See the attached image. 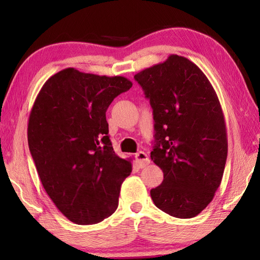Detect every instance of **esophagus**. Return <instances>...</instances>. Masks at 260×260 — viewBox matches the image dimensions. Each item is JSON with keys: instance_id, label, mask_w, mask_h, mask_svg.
<instances>
[{"instance_id": "34e87169", "label": "esophagus", "mask_w": 260, "mask_h": 260, "mask_svg": "<svg viewBox=\"0 0 260 260\" xmlns=\"http://www.w3.org/2000/svg\"><path fill=\"white\" fill-rule=\"evenodd\" d=\"M135 157H136V164H137V167H139L140 169H143V168H145L146 165L150 163V158H148V156H147V154L145 153V152H139L135 155Z\"/></svg>"}]
</instances>
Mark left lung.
I'll return each instance as SVG.
<instances>
[{
  "label": "left lung",
  "mask_w": 260,
  "mask_h": 260,
  "mask_svg": "<svg viewBox=\"0 0 260 260\" xmlns=\"http://www.w3.org/2000/svg\"><path fill=\"white\" fill-rule=\"evenodd\" d=\"M153 108L152 161L164 180L154 204L172 217L193 218L212 201L228 154L221 105L196 63L178 54L134 76Z\"/></svg>",
  "instance_id": "8db88e82"
}]
</instances>
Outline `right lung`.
<instances>
[{
	"mask_svg": "<svg viewBox=\"0 0 260 260\" xmlns=\"http://www.w3.org/2000/svg\"><path fill=\"white\" fill-rule=\"evenodd\" d=\"M133 86L121 76L67 68L51 76L33 104L27 143L48 196L66 218L93 224L118 207L131 159L115 154L106 110Z\"/></svg>",
	"mask_w": 260,
	"mask_h": 260,
	"instance_id": "obj_1",
	"label": "right lung"
}]
</instances>
